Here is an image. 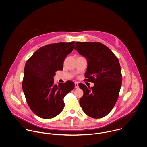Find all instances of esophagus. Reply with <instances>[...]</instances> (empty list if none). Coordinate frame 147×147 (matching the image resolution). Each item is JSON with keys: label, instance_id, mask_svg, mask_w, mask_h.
Returning a JSON list of instances; mask_svg holds the SVG:
<instances>
[{"label": "esophagus", "instance_id": "1", "mask_svg": "<svg viewBox=\"0 0 147 147\" xmlns=\"http://www.w3.org/2000/svg\"><path fill=\"white\" fill-rule=\"evenodd\" d=\"M74 84H75V88H79V87H78V84L77 82H76L74 83Z\"/></svg>", "mask_w": 147, "mask_h": 147}]
</instances>
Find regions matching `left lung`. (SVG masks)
<instances>
[{
    "label": "left lung",
    "instance_id": "1",
    "mask_svg": "<svg viewBox=\"0 0 147 147\" xmlns=\"http://www.w3.org/2000/svg\"><path fill=\"white\" fill-rule=\"evenodd\" d=\"M75 45L74 49L87 59L85 80L94 83L91 88L78 84L84 92L80 106L88 116L102 118L112 111L119 95L122 82L119 61L102 43L77 42Z\"/></svg>",
    "mask_w": 147,
    "mask_h": 147
}]
</instances>
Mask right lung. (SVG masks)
<instances>
[{
  "label": "right lung",
  "instance_id": "add662e5",
  "mask_svg": "<svg viewBox=\"0 0 147 147\" xmlns=\"http://www.w3.org/2000/svg\"><path fill=\"white\" fill-rule=\"evenodd\" d=\"M75 42L48 44L36 51L27 61L22 83L27 102L31 111L43 119H51L63 109L64 97L74 88L67 81L55 84L56 71L63 69L67 55L73 49Z\"/></svg>",
  "mask_w": 147,
  "mask_h": 147
}]
</instances>
